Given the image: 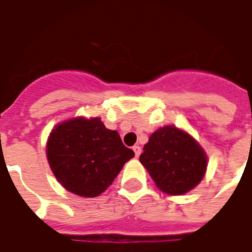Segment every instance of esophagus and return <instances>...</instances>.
Returning <instances> with one entry per match:
<instances>
[{
  "instance_id": "obj_1",
  "label": "esophagus",
  "mask_w": 252,
  "mask_h": 252,
  "mask_svg": "<svg viewBox=\"0 0 252 252\" xmlns=\"http://www.w3.org/2000/svg\"><path fill=\"white\" fill-rule=\"evenodd\" d=\"M132 150H133V153H135V157H136V158L140 155V154H142V148H140V146H133Z\"/></svg>"
}]
</instances>
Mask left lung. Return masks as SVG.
<instances>
[{"label": "left lung", "instance_id": "8db88e82", "mask_svg": "<svg viewBox=\"0 0 252 252\" xmlns=\"http://www.w3.org/2000/svg\"><path fill=\"white\" fill-rule=\"evenodd\" d=\"M139 159L157 188L169 195H182L194 189L208 166L204 148L188 132L174 126L154 132Z\"/></svg>", "mask_w": 252, "mask_h": 252}]
</instances>
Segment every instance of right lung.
<instances>
[{"label": "right lung", "instance_id": "add662e5", "mask_svg": "<svg viewBox=\"0 0 252 252\" xmlns=\"http://www.w3.org/2000/svg\"><path fill=\"white\" fill-rule=\"evenodd\" d=\"M46 153L58 182L81 197L101 194L135 157L117 131L108 129L99 117H74L57 124Z\"/></svg>", "mask_w": 252, "mask_h": 252}]
</instances>
